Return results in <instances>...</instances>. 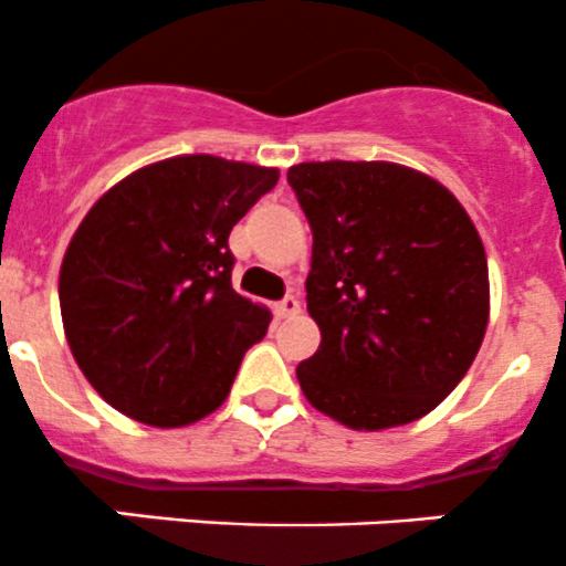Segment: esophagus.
Listing matches in <instances>:
<instances>
[{
    "label": "esophagus",
    "mask_w": 566,
    "mask_h": 566,
    "mask_svg": "<svg viewBox=\"0 0 566 566\" xmlns=\"http://www.w3.org/2000/svg\"><path fill=\"white\" fill-rule=\"evenodd\" d=\"M275 313H277V316H281V318L296 316V313H300V300H296L294 294H285L283 300L275 305Z\"/></svg>",
    "instance_id": "34e87169"
}]
</instances>
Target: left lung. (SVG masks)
Returning <instances> with one entry per match:
<instances>
[{"mask_svg":"<svg viewBox=\"0 0 566 566\" xmlns=\"http://www.w3.org/2000/svg\"><path fill=\"white\" fill-rule=\"evenodd\" d=\"M289 184L313 231L305 300L322 329L296 366L302 394L368 432L432 412L471 368L490 316L471 217L434 178L388 161H305Z\"/></svg>","mask_w":566,"mask_h":566,"instance_id":"obj_1","label":"left lung"}]
</instances>
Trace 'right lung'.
<instances>
[{"mask_svg":"<svg viewBox=\"0 0 566 566\" xmlns=\"http://www.w3.org/2000/svg\"><path fill=\"white\" fill-rule=\"evenodd\" d=\"M277 170L178 156L123 178L87 211L60 270L69 346L106 405L187 427L226 401L270 311L233 291V226Z\"/></svg>","mask_w":566,"mask_h":566,"instance_id":"add662e5","label":"right lung"}]
</instances>
